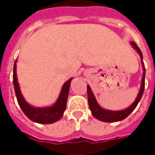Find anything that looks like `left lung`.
Returning a JSON list of instances; mask_svg holds the SVG:
<instances>
[{"mask_svg":"<svg viewBox=\"0 0 155 155\" xmlns=\"http://www.w3.org/2000/svg\"><path fill=\"white\" fill-rule=\"evenodd\" d=\"M130 44L133 46L134 49L136 50L137 52L140 54V58H141V63H142V66H143V78H142V81H141V87H140V92L138 94L136 100L134 101V103L130 105V107H128L125 110H104L103 108H101L99 105L97 101L95 100V97H94L93 92L91 91V87L89 85H87V95L89 107L91 109V113L93 114V116L98 119L99 120H101V121L110 123V122H117V121L124 120L136 108L137 104L140 102V99H141L142 95H143V91H144V77H145V68H144V64H143V54H142V52H141L140 49L137 45L135 42L131 41Z\"/></svg>","mask_w":155,"mask_h":155,"instance_id":"obj_1","label":"left lung"}]
</instances>
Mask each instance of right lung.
<instances>
[{"mask_svg":"<svg viewBox=\"0 0 155 155\" xmlns=\"http://www.w3.org/2000/svg\"><path fill=\"white\" fill-rule=\"evenodd\" d=\"M72 79L73 78H71L63 84L59 98L52 106L43 108L33 107L25 101L19 87V83L17 81V77H16V61H15L14 67H13V84H14L15 95H16L19 105L22 111L24 112V114L28 117L30 120L39 124H45L54 123L63 116L64 111L65 110V108H66L68 94H69L70 85H71Z\"/></svg>","mask_w":155,"mask_h":155,"instance_id":"right-lung-1","label":"right lung"}]
</instances>
